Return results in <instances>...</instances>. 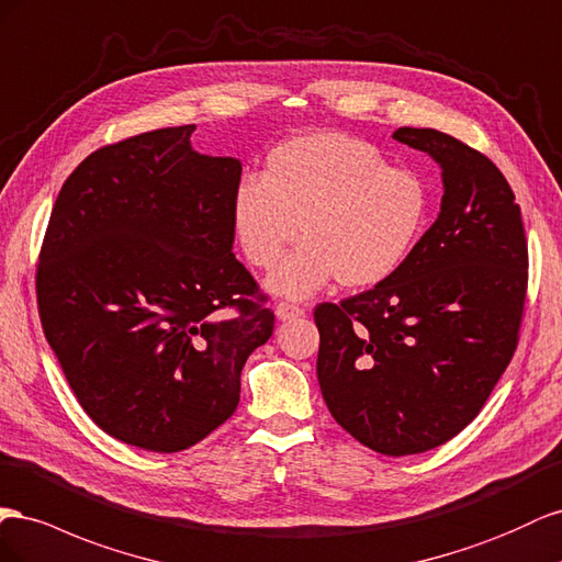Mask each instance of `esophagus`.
Here are the masks:
<instances>
[{"instance_id": "34e87169", "label": "esophagus", "mask_w": 562, "mask_h": 562, "mask_svg": "<svg viewBox=\"0 0 562 562\" xmlns=\"http://www.w3.org/2000/svg\"><path fill=\"white\" fill-rule=\"evenodd\" d=\"M303 311L301 306H296V303H286V301H280L278 306H276V315L280 317V319H296V317H301Z\"/></svg>"}]
</instances>
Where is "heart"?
I'll list each match as a JSON object with an SVG mask.
<instances>
[{"mask_svg": "<svg viewBox=\"0 0 562 562\" xmlns=\"http://www.w3.org/2000/svg\"><path fill=\"white\" fill-rule=\"evenodd\" d=\"M430 190L419 173L391 167L362 138L315 132L284 140L263 176L233 195V228L247 261L272 268L276 294L306 299L339 280L364 290L405 266L428 226Z\"/></svg>", "mask_w": 562, "mask_h": 562, "instance_id": "1", "label": "heart"}]
</instances>
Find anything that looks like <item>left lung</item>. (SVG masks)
<instances>
[{"instance_id":"1","label":"left lung","mask_w":562,"mask_h":562,"mask_svg":"<svg viewBox=\"0 0 562 562\" xmlns=\"http://www.w3.org/2000/svg\"><path fill=\"white\" fill-rule=\"evenodd\" d=\"M393 138L440 165V214L389 280L313 315L317 381L336 424L379 454L405 457L467 428L508 367L527 239L490 157L436 130L400 126Z\"/></svg>"}]
</instances>
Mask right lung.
Instances as JSON below:
<instances>
[{"instance_id": "1", "label": "right lung", "mask_w": 562, "mask_h": 562, "mask_svg": "<svg viewBox=\"0 0 562 562\" xmlns=\"http://www.w3.org/2000/svg\"><path fill=\"white\" fill-rule=\"evenodd\" d=\"M195 124L91 153L63 183L37 263L46 341L79 405L140 450H188L231 419L276 315L233 254L235 157Z\"/></svg>"}]
</instances>
